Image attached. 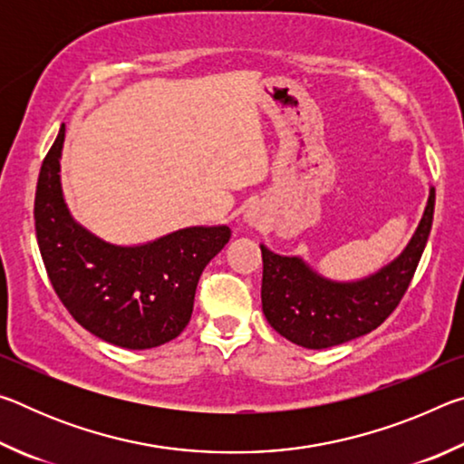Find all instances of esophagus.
<instances>
[{"mask_svg":"<svg viewBox=\"0 0 464 464\" xmlns=\"http://www.w3.org/2000/svg\"><path fill=\"white\" fill-rule=\"evenodd\" d=\"M246 223L251 225V227H262L264 223V217L257 208H249L246 213Z\"/></svg>","mask_w":464,"mask_h":464,"instance_id":"obj_1","label":"esophagus"}]
</instances>
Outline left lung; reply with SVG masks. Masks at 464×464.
Listing matches in <instances>:
<instances>
[{"label":"left lung","mask_w":464,"mask_h":464,"mask_svg":"<svg viewBox=\"0 0 464 464\" xmlns=\"http://www.w3.org/2000/svg\"><path fill=\"white\" fill-rule=\"evenodd\" d=\"M434 202L436 192L430 188L428 207L403 254L372 276L356 282L327 280L301 257L278 256L260 246L262 309L268 324L282 337L309 350L332 348L379 327L410 288L430 237Z\"/></svg>","instance_id":"8db88e82"}]
</instances>
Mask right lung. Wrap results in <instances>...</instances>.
Segmentation results:
<instances>
[{"label":"right lung","mask_w":464,"mask_h":464,"mask_svg":"<svg viewBox=\"0 0 464 464\" xmlns=\"http://www.w3.org/2000/svg\"><path fill=\"white\" fill-rule=\"evenodd\" d=\"M65 124L46 153L34 198L36 241L54 293L100 340L147 350L174 340L192 317L196 285L231 237L227 225L188 227L143 246H112L73 221L59 160Z\"/></svg>","instance_id":"add662e5"}]
</instances>
